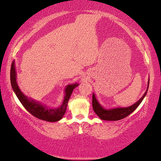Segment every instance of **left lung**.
<instances>
[{
    "label": "left lung",
    "mask_w": 161,
    "mask_h": 161,
    "mask_svg": "<svg viewBox=\"0 0 161 161\" xmlns=\"http://www.w3.org/2000/svg\"><path fill=\"white\" fill-rule=\"evenodd\" d=\"M149 79L148 81V86L147 91L145 92L144 95L142 97V98L140 99L136 103H135L134 105H131L128 108H118L111 109H105L103 107H102L99 103L98 101L97 100L95 95L94 93L92 94V109H93L95 113L98 115L100 119L103 120H107V121H117L123 119L125 117L128 116L130 114L138 108L139 105L141 103V102L144 99V97L147 93V91L148 89L149 86Z\"/></svg>",
    "instance_id": "obj_1"
}]
</instances>
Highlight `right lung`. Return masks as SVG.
Returning <instances> with one entry per match:
<instances>
[{
  "instance_id": "obj_1",
  "label": "right lung",
  "mask_w": 161,
  "mask_h": 161,
  "mask_svg": "<svg viewBox=\"0 0 161 161\" xmlns=\"http://www.w3.org/2000/svg\"><path fill=\"white\" fill-rule=\"evenodd\" d=\"M11 83L14 93L16 94L19 100L20 101L25 109L36 118L50 121V122H54V121H59L62 118L66 112L68 102H69L72 92L73 90L79 85V84L76 83L68 85L65 89V97L62 105L60 108L53 109L47 108L45 105H42L40 103L28 98L19 89L16 81V70L14 68V61H13L11 67Z\"/></svg>"
}]
</instances>
